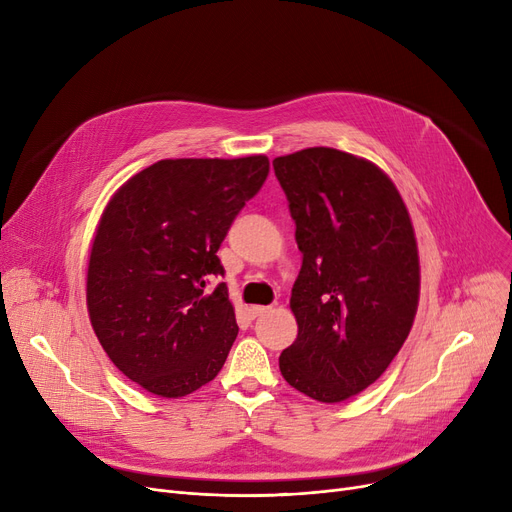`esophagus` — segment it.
<instances>
[{
    "instance_id": "obj_1",
    "label": "esophagus",
    "mask_w": 512,
    "mask_h": 512,
    "mask_svg": "<svg viewBox=\"0 0 512 512\" xmlns=\"http://www.w3.org/2000/svg\"><path fill=\"white\" fill-rule=\"evenodd\" d=\"M267 311H270V307H261V305H253V307H249L251 317H259V315H263V313H267Z\"/></svg>"
}]
</instances>
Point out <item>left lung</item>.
<instances>
[{
    "label": "left lung",
    "instance_id": "obj_1",
    "mask_svg": "<svg viewBox=\"0 0 512 512\" xmlns=\"http://www.w3.org/2000/svg\"><path fill=\"white\" fill-rule=\"evenodd\" d=\"M303 253L290 309L299 334L282 378L319 402L369 388L405 344L421 270L409 209L373 161L332 147L274 159Z\"/></svg>",
    "mask_w": 512,
    "mask_h": 512
}]
</instances>
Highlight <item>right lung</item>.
Returning <instances> with one entry per match:
<instances>
[{"mask_svg":"<svg viewBox=\"0 0 512 512\" xmlns=\"http://www.w3.org/2000/svg\"><path fill=\"white\" fill-rule=\"evenodd\" d=\"M270 172L265 155L161 159L107 201L87 263V311L112 363L143 390L182 398L226 363L238 326L222 240Z\"/></svg>","mask_w":512,"mask_h":512,"instance_id":"1","label":"right lung"}]
</instances>
